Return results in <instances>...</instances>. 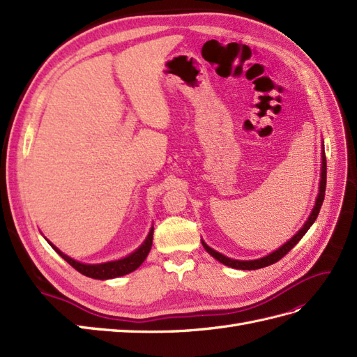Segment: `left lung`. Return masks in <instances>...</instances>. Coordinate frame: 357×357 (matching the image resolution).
Segmentation results:
<instances>
[{"mask_svg":"<svg viewBox=\"0 0 357 357\" xmlns=\"http://www.w3.org/2000/svg\"><path fill=\"white\" fill-rule=\"evenodd\" d=\"M326 167H327L326 166V153H324V143H323V151H321V179H319V187H318V195H317V199H315V205L312 208V211H310L307 220L305 222L303 226L300 227L298 232L294 236H291V240H288L285 244L280 245L279 249L268 253L267 257H262L259 259H252V261H240V259L227 258V257H225V255H222L220 252H217V250L209 248V245L205 241H202V245L205 248V250L209 255H211L213 258H215L218 262H222V264H225V266L236 268V270H258V268L268 267V266H271V264L282 259L292 248H294V245L301 238H303V235L309 231V227L312 226L314 222L317 220L318 213H319V209H321L323 200H324V193H326V172H327Z\"/></svg>","mask_w":357,"mask_h":357,"instance_id":"obj_1","label":"left lung"}]
</instances>
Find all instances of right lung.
Instances as JSON below:
<instances>
[{
	"label": "right lung",
	"instance_id": "right-lung-1",
	"mask_svg": "<svg viewBox=\"0 0 357 357\" xmlns=\"http://www.w3.org/2000/svg\"><path fill=\"white\" fill-rule=\"evenodd\" d=\"M152 240H153V226L151 227L148 236H146V240L142 243L139 249H135L132 253H130L128 257H125L122 259L108 261V262H102V264H84V262L75 261L70 257H68V255L63 253L60 249H57L50 240H47V241L50 243L51 248L56 250L68 264H70V266L74 267L77 271H79L81 274H84V276L91 278V279L105 280V279H114V278L125 276V274L139 268L143 264V261L146 259V257H148V253L151 252Z\"/></svg>",
	"mask_w": 357,
	"mask_h": 357
}]
</instances>
